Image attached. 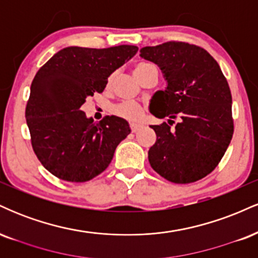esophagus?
<instances>
[{
    "mask_svg": "<svg viewBox=\"0 0 258 258\" xmlns=\"http://www.w3.org/2000/svg\"><path fill=\"white\" fill-rule=\"evenodd\" d=\"M142 125H138V123H131V131L133 132V133H136V132H138L139 130L142 128Z\"/></svg>",
    "mask_w": 258,
    "mask_h": 258,
    "instance_id": "esophagus-1",
    "label": "esophagus"
}]
</instances>
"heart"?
<instances>
[{"label": "heart", "instance_id": "1", "mask_svg": "<svg viewBox=\"0 0 258 258\" xmlns=\"http://www.w3.org/2000/svg\"><path fill=\"white\" fill-rule=\"evenodd\" d=\"M152 64L149 63H139L136 65L135 68V74L138 73L139 70L144 69V68L150 67ZM112 111L117 115V116L123 117V119L130 120V121H136L138 119H141V116L143 115V108L141 105L137 104V103H131V102H126V103H121V104H117L114 106Z\"/></svg>", "mask_w": 258, "mask_h": 258}]
</instances>
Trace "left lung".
<instances>
[{"label":"left lung","mask_w":258,"mask_h":258,"mask_svg":"<svg viewBox=\"0 0 258 258\" xmlns=\"http://www.w3.org/2000/svg\"><path fill=\"white\" fill-rule=\"evenodd\" d=\"M141 57L161 70L167 86L150 99L149 111L167 122L150 127L156 141L148 152L150 166L172 183L197 182L223 158L234 131L232 94L217 61L204 48L165 42L141 48ZM174 118L179 122L174 129Z\"/></svg>","instance_id":"8db88e82"}]
</instances>
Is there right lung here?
<instances>
[{
    "mask_svg": "<svg viewBox=\"0 0 258 258\" xmlns=\"http://www.w3.org/2000/svg\"><path fill=\"white\" fill-rule=\"evenodd\" d=\"M138 51L72 46L55 53L35 75L25 110L35 154L47 170L68 182H86L102 173L115 149L130 135L128 122L105 116L94 122L81 110L86 98L104 91L108 78Z\"/></svg>",
    "mask_w": 258,
    "mask_h": 258,
    "instance_id": "1",
    "label": "right lung"
}]
</instances>
